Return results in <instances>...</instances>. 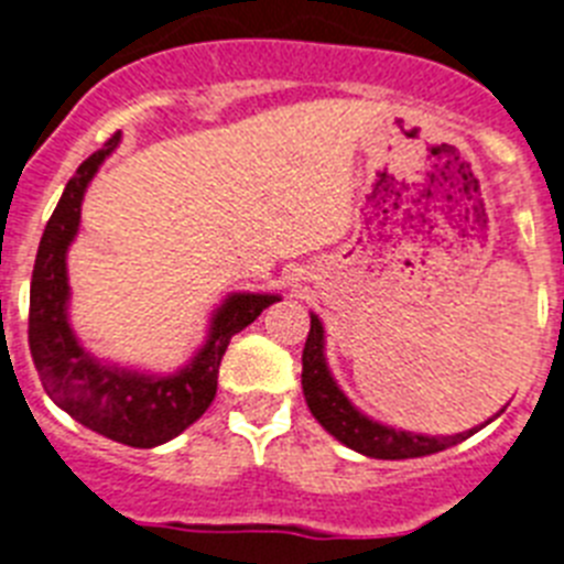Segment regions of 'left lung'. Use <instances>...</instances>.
I'll use <instances>...</instances> for the list:
<instances>
[{"label": "left lung", "instance_id": "left-lung-1", "mask_svg": "<svg viewBox=\"0 0 564 564\" xmlns=\"http://www.w3.org/2000/svg\"><path fill=\"white\" fill-rule=\"evenodd\" d=\"M310 335H306L304 347V372H301V384H304L306 404H310L312 415L318 419L321 427L329 435H335L340 444H347L352 451L364 453L370 458H419L430 456V453L447 451L453 444H462L465 438H470L473 433H479L481 427H473L467 433L456 435H421V433H406V430L387 427V424H378V421L367 419V415L352 406V401L344 395L338 384H335L333 372L326 367L324 355V324L318 321V315H310Z\"/></svg>", "mask_w": 564, "mask_h": 564}]
</instances>
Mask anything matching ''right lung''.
<instances>
[{
    "instance_id": "right-lung-1",
    "label": "right lung",
    "mask_w": 564,
    "mask_h": 564,
    "mask_svg": "<svg viewBox=\"0 0 564 564\" xmlns=\"http://www.w3.org/2000/svg\"><path fill=\"white\" fill-rule=\"evenodd\" d=\"M117 143L120 134H113L79 165L42 231L31 278L28 344L42 387L70 419L111 442L129 447H158L172 442L174 435L183 433L209 410L231 335L246 329L260 312L281 297L260 292H235L226 297L212 315L209 338L200 352L174 376L122 370L85 352L68 324L70 290L65 254L70 240L77 238L85 188Z\"/></svg>"
}]
</instances>
